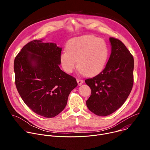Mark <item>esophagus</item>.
<instances>
[{"label": "esophagus", "instance_id": "obj_1", "mask_svg": "<svg viewBox=\"0 0 150 150\" xmlns=\"http://www.w3.org/2000/svg\"><path fill=\"white\" fill-rule=\"evenodd\" d=\"M76 81H77L78 84L79 85H81V84H82V83H83V81L82 79H76Z\"/></svg>", "mask_w": 150, "mask_h": 150}]
</instances>
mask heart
I'll use <instances>...</instances> for the list:
<instances>
[{
  "mask_svg": "<svg viewBox=\"0 0 150 150\" xmlns=\"http://www.w3.org/2000/svg\"><path fill=\"white\" fill-rule=\"evenodd\" d=\"M67 51L60 56L62 66L71 73L78 67L86 75H94L104 68L108 57V48L105 41L94 35H85L69 40Z\"/></svg>",
  "mask_w": 150,
  "mask_h": 150,
  "instance_id": "1",
  "label": "heart"
}]
</instances>
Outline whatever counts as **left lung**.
<instances>
[{"instance_id":"1","label":"left lung","mask_w":150,"mask_h":150,"mask_svg":"<svg viewBox=\"0 0 150 150\" xmlns=\"http://www.w3.org/2000/svg\"><path fill=\"white\" fill-rule=\"evenodd\" d=\"M112 53L105 68L97 75L85 82L91 94L86 101L88 109L100 116H108L123 104L134 83V60L123 42L110 38Z\"/></svg>"}]
</instances>
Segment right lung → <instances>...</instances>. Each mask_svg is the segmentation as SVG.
Instances as JSON below:
<instances>
[{
    "instance_id": "add662e5",
    "label": "right lung",
    "mask_w": 150,
    "mask_h": 150,
    "mask_svg": "<svg viewBox=\"0 0 150 150\" xmlns=\"http://www.w3.org/2000/svg\"><path fill=\"white\" fill-rule=\"evenodd\" d=\"M62 48L56 43L34 40L14 60L15 82L24 102L37 115L53 117L67 105L78 83L59 68Z\"/></svg>"
}]
</instances>
